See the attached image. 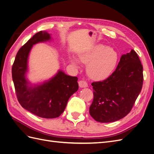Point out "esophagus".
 <instances>
[{"label":"esophagus","instance_id":"34e87169","mask_svg":"<svg viewBox=\"0 0 154 154\" xmlns=\"http://www.w3.org/2000/svg\"><path fill=\"white\" fill-rule=\"evenodd\" d=\"M78 84H79V87L80 88H85V87H88V84L87 83L84 81V80H80L78 82Z\"/></svg>","mask_w":154,"mask_h":154}]
</instances>
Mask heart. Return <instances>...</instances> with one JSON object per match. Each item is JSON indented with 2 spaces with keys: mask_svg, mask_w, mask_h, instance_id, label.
<instances>
[{
  "mask_svg": "<svg viewBox=\"0 0 154 154\" xmlns=\"http://www.w3.org/2000/svg\"><path fill=\"white\" fill-rule=\"evenodd\" d=\"M118 55L112 48L99 44L78 54V60L87 64L88 75L96 80H102L108 78L114 70L118 62ZM71 62L78 66L76 58L71 57Z\"/></svg>",
  "mask_w": 154,
  "mask_h": 154,
  "instance_id": "1",
  "label": "heart"
}]
</instances>
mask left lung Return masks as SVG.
Masks as SVG:
<instances>
[{"label": "left lung", "mask_w": 154, "mask_h": 154, "mask_svg": "<svg viewBox=\"0 0 154 154\" xmlns=\"http://www.w3.org/2000/svg\"><path fill=\"white\" fill-rule=\"evenodd\" d=\"M143 83V66L133 49L123 54L115 71L102 82H93L94 98L89 113L96 122H114L127 116Z\"/></svg>", "instance_id": "obj_1"}]
</instances>
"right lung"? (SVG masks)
Here are the masks:
<instances>
[{
  "mask_svg": "<svg viewBox=\"0 0 154 154\" xmlns=\"http://www.w3.org/2000/svg\"><path fill=\"white\" fill-rule=\"evenodd\" d=\"M52 40L45 31L36 33L18 51L12 66V78L18 102L23 108L38 117L58 118L69 99L78 90V78L59 70L49 80L32 85L26 78L28 57L34 45Z\"/></svg>",
  "mask_w": 154,
  "mask_h": 154,
  "instance_id": "add662e5",
  "label": "right lung"
}]
</instances>
